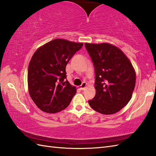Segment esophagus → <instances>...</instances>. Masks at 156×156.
Here are the masks:
<instances>
[{"label":"esophagus","instance_id":"1","mask_svg":"<svg viewBox=\"0 0 156 156\" xmlns=\"http://www.w3.org/2000/svg\"><path fill=\"white\" fill-rule=\"evenodd\" d=\"M86 85H87V84H86L85 82L82 83V84H81V86H80V89H81V90H83V89L85 88Z\"/></svg>","mask_w":156,"mask_h":156}]
</instances>
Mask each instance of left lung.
<instances>
[{"instance_id": "left-lung-1", "label": "left lung", "mask_w": 156, "mask_h": 156, "mask_svg": "<svg viewBox=\"0 0 156 156\" xmlns=\"http://www.w3.org/2000/svg\"><path fill=\"white\" fill-rule=\"evenodd\" d=\"M95 69V96L91 108L111 115L125 107L132 96L136 75L131 62L119 48L109 43H85Z\"/></svg>"}]
</instances>
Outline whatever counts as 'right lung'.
<instances>
[{
	"mask_svg": "<svg viewBox=\"0 0 156 156\" xmlns=\"http://www.w3.org/2000/svg\"><path fill=\"white\" fill-rule=\"evenodd\" d=\"M83 44L57 39L39 47L28 68L29 95L43 112H59L69 105L77 92L66 80L65 68Z\"/></svg>",
	"mask_w": 156,
	"mask_h": 156,
	"instance_id": "1",
	"label": "right lung"
}]
</instances>
